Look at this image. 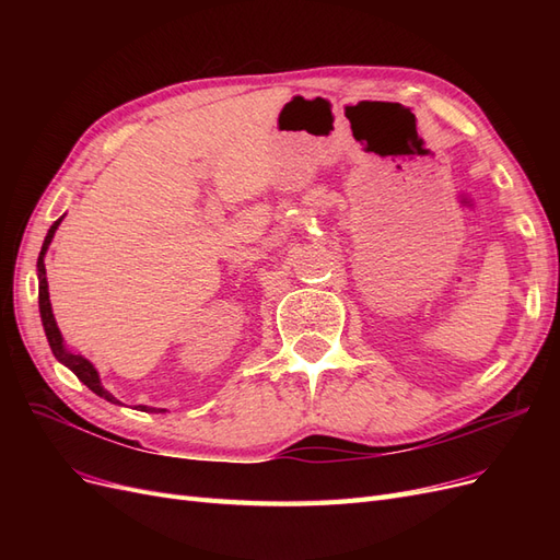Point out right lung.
<instances>
[{
    "label": "right lung",
    "mask_w": 560,
    "mask_h": 560,
    "mask_svg": "<svg viewBox=\"0 0 560 560\" xmlns=\"http://www.w3.org/2000/svg\"><path fill=\"white\" fill-rule=\"evenodd\" d=\"M62 222V219H58V222L48 229V233H46V241H44V245H42V252H39V259H37V270H39V313H42V325H44V331H46V338H48V346H50V350H54V354H56V360L58 362H62L65 366H70L74 374H77V378L83 383V385H89L95 395H100V397H105L107 401H112V404H118L116 401V397L114 395H109L107 389L100 385V376H97V371H95V366L89 362V360H83V358H79V354H72L70 350H65V346H62V336H60V329H58V325H56V317H54V311H50V301H48V282H46V266H44V254H46V249H48V245H50V241H54V233H56V229H58V224ZM142 411H154V409H147V406H140Z\"/></svg>",
    "instance_id": "obj_1"
}]
</instances>
